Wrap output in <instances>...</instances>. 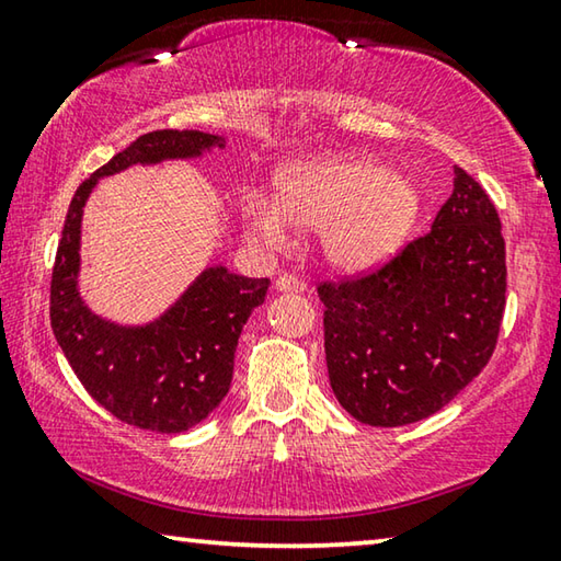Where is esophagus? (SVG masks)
Segmentation results:
<instances>
[{"label":"esophagus","instance_id":"obj_1","mask_svg":"<svg viewBox=\"0 0 561 561\" xmlns=\"http://www.w3.org/2000/svg\"><path fill=\"white\" fill-rule=\"evenodd\" d=\"M274 289L277 291H291V294H301L304 291V282L299 277H294V274H282L274 282Z\"/></svg>","mask_w":561,"mask_h":561}]
</instances>
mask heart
<instances>
[{
    "mask_svg": "<svg viewBox=\"0 0 561 561\" xmlns=\"http://www.w3.org/2000/svg\"><path fill=\"white\" fill-rule=\"evenodd\" d=\"M421 195L411 178L366 156H321L284 165L274 178V203L252 195L247 225L279 244L289 225L319 230L331 267L358 272L381 262L411 230Z\"/></svg>",
    "mask_w": 561,
    "mask_h": 561,
    "instance_id": "b5f03b06",
    "label": "heart"
}]
</instances>
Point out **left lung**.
<instances>
[{"label": "left lung", "instance_id": "obj_1", "mask_svg": "<svg viewBox=\"0 0 561 561\" xmlns=\"http://www.w3.org/2000/svg\"><path fill=\"white\" fill-rule=\"evenodd\" d=\"M505 240L482 185L455 168L431 232L371 274L321 282L334 396L356 421L396 428L448 405L495 351Z\"/></svg>", "mask_w": 561, "mask_h": 561}]
</instances>
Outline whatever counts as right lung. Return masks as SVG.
<instances>
[{
    "instance_id": "1",
    "label": "right lung",
    "mask_w": 561,
    "mask_h": 561,
    "mask_svg": "<svg viewBox=\"0 0 561 561\" xmlns=\"http://www.w3.org/2000/svg\"><path fill=\"white\" fill-rule=\"evenodd\" d=\"M225 138L203 130H153L133 140L76 190L51 272V329L66 360L118 421L156 433H183L205 421L230 391L234 348L270 279L207 267L163 317L144 327L101 319L79 294L81 217L99 178L130 165L197 158Z\"/></svg>"
}]
</instances>
